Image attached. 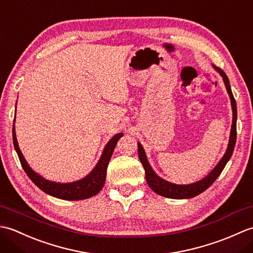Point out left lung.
<instances>
[{"instance_id":"8db88e82","label":"left lung","mask_w":253,"mask_h":253,"mask_svg":"<svg viewBox=\"0 0 253 253\" xmlns=\"http://www.w3.org/2000/svg\"><path fill=\"white\" fill-rule=\"evenodd\" d=\"M212 67L215 69V71L221 75V77L223 78V82H224L225 87H226L227 93L229 95L230 104H232V110H233V124H232V128H230L229 141H228L226 152H225V154L223 155V158L219 160V162L216 164L215 168L210 171L206 177H203L202 179L192 182V184L177 185L161 178V177L155 173L153 169L151 168V165L149 163L143 147L141 146L140 142H138L139 160H140L143 169L146 170V180L148 182V185L154 192H157L158 195L162 197L169 198V199H190L200 195L201 192L207 190L208 188L211 186L214 181H215V179L219 176V174L222 173L225 165L227 164L229 159L232 158V154L234 152V148L236 144V136H237V131H236V123H237V106H236V101L233 95L232 89H230L229 80H228V77L226 76V74H225L221 68L216 67L215 65H212Z\"/></svg>"}]
</instances>
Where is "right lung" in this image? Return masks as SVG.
<instances>
[{
	"instance_id": "add662e5",
	"label": "right lung",
	"mask_w": 253,
	"mask_h": 253,
	"mask_svg": "<svg viewBox=\"0 0 253 253\" xmlns=\"http://www.w3.org/2000/svg\"><path fill=\"white\" fill-rule=\"evenodd\" d=\"M16 118V113H15ZM124 133L120 132L112 137L110 141L106 143L103 151L100 157V160L98 163L93 168V169L90 173L84 176V178L72 181V182H56L52 181L49 179H45L44 177H42L40 174H38L37 171L32 169L29 164L27 163L26 159L24 158L23 153H21L17 138H16V131H15V120L13 124V142L16 152L18 154L19 161L23 166L26 174L28 175L29 178L32 180V182L39 187L42 191H44L47 195L52 197H55L57 199H62V200H84V199H88L95 196L96 193H99L100 190L103 188L105 178H106V169L107 165L111 160V157L113 154V151L116 147L117 141L120 140V138L123 137Z\"/></svg>"
}]
</instances>
